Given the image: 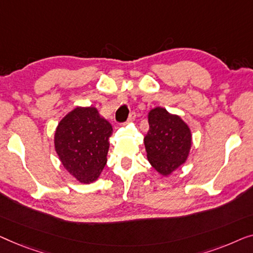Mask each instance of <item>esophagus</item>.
Masks as SVG:
<instances>
[{
  "instance_id": "34e87169",
  "label": "esophagus",
  "mask_w": 253,
  "mask_h": 253,
  "mask_svg": "<svg viewBox=\"0 0 253 253\" xmlns=\"http://www.w3.org/2000/svg\"><path fill=\"white\" fill-rule=\"evenodd\" d=\"M135 119H136V115H135V112H131L129 117H128L127 123H133V122H135Z\"/></svg>"
}]
</instances>
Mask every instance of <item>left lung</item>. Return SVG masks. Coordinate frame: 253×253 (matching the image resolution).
<instances>
[{
  "mask_svg": "<svg viewBox=\"0 0 253 253\" xmlns=\"http://www.w3.org/2000/svg\"><path fill=\"white\" fill-rule=\"evenodd\" d=\"M148 123L143 140L147 158L158 174L167 177L188 161L193 147L191 129L179 115L162 106L148 112Z\"/></svg>",
  "mask_w": 253,
  "mask_h": 253,
  "instance_id": "obj_1",
  "label": "left lung"
}]
</instances>
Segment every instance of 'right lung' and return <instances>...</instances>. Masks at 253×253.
Returning <instances> with one entry per match:
<instances>
[{
    "mask_svg": "<svg viewBox=\"0 0 253 253\" xmlns=\"http://www.w3.org/2000/svg\"><path fill=\"white\" fill-rule=\"evenodd\" d=\"M112 125L95 106H77L60 119L54 135L55 151L66 172L89 184L101 175L110 148Z\"/></svg>",
    "mask_w": 253,
    "mask_h": 253,
    "instance_id": "add662e5",
    "label": "right lung"
}]
</instances>
